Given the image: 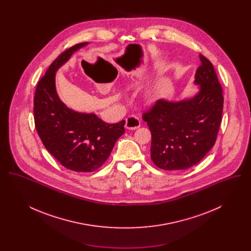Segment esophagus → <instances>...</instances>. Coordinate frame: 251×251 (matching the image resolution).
<instances>
[{
  "label": "esophagus",
  "mask_w": 251,
  "mask_h": 251,
  "mask_svg": "<svg viewBox=\"0 0 251 251\" xmlns=\"http://www.w3.org/2000/svg\"><path fill=\"white\" fill-rule=\"evenodd\" d=\"M140 125H141V121L136 116H130L126 119L125 127L129 130H136L140 127Z\"/></svg>",
  "instance_id": "34e87169"
}]
</instances>
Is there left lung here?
Wrapping results in <instances>:
<instances>
[{
  "label": "left lung",
  "instance_id": "1",
  "mask_svg": "<svg viewBox=\"0 0 251 251\" xmlns=\"http://www.w3.org/2000/svg\"><path fill=\"white\" fill-rule=\"evenodd\" d=\"M195 83L200 93L188 100H159L142 114L151 132V158L165 170H183L201 162L214 147L224 97L211 61L201 53Z\"/></svg>",
  "mask_w": 251,
  "mask_h": 251
}]
</instances>
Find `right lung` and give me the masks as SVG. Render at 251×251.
Here are the masks:
<instances>
[{
  "instance_id": "1",
  "label": "right lung",
  "mask_w": 251,
  "mask_h": 251,
  "mask_svg": "<svg viewBox=\"0 0 251 251\" xmlns=\"http://www.w3.org/2000/svg\"><path fill=\"white\" fill-rule=\"evenodd\" d=\"M87 42L63 51L36 85L34 120L36 131L49 152L63 167L75 172H92L110 156L125 132V120L108 124L94 114L77 113L67 107L55 90V72Z\"/></svg>"
}]
</instances>
